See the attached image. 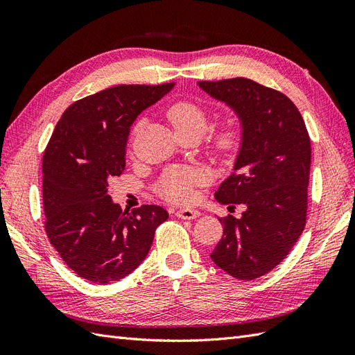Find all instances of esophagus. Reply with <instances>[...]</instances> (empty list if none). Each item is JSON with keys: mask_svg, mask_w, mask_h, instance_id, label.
Wrapping results in <instances>:
<instances>
[{"mask_svg": "<svg viewBox=\"0 0 355 355\" xmlns=\"http://www.w3.org/2000/svg\"><path fill=\"white\" fill-rule=\"evenodd\" d=\"M200 214H201V213H200L198 210H196V209H180V210L176 211V216H178V218H180V219H188V220L198 218Z\"/></svg>", "mask_w": 355, "mask_h": 355, "instance_id": "esophagus-1", "label": "esophagus"}]
</instances>
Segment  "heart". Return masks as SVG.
<instances>
[{"instance_id": "heart-1", "label": "heart", "mask_w": 355, "mask_h": 355, "mask_svg": "<svg viewBox=\"0 0 355 355\" xmlns=\"http://www.w3.org/2000/svg\"><path fill=\"white\" fill-rule=\"evenodd\" d=\"M166 115L173 127L175 135H197L201 137L209 128V112L196 102L179 101L171 103ZM243 137L241 125L235 120H230L209 137L210 153L219 159L231 158L241 148ZM206 180L207 176L202 170L171 167L159 176L157 191L161 197L168 201L187 204L194 198V188L206 184Z\"/></svg>"}]
</instances>
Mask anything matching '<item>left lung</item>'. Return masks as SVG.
I'll return each instance as SVG.
<instances>
[{"mask_svg": "<svg viewBox=\"0 0 355 355\" xmlns=\"http://www.w3.org/2000/svg\"><path fill=\"white\" fill-rule=\"evenodd\" d=\"M198 85L237 112L244 136L232 175L214 198L247 209L240 219L219 218L223 235L210 257L227 274L254 280L284 259L305 228L309 135L282 92L241 77Z\"/></svg>", "mask_w": 355, "mask_h": 355, "instance_id": "obj_1", "label": "left lung"}]
</instances>
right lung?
<instances>
[{"instance_id":"add662e5","label":"right lung","mask_w":355,"mask_h":355,"mask_svg":"<svg viewBox=\"0 0 355 355\" xmlns=\"http://www.w3.org/2000/svg\"><path fill=\"white\" fill-rule=\"evenodd\" d=\"M173 83L121 84L73 102L42 157L46 232L62 261L84 280L106 284L135 271L168 213L154 204L121 210L108 184L125 168L133 121Z\"/></svg>"}]
</instances>
